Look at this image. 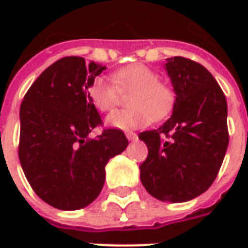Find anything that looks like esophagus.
Instances as JSON below:
<instances>
[{"instance_id":"esophagus-1","label":"esophagus","mask_w":248,"mask_h":248,"mask_svg":"<svg viewBox=\"0 0 248 248\" xmlns=\"http://www.w3.org/2000/svg\"><path fill=\"white\" fill-rule=\"evenodd\" d=\"M126 138L129 140H135L138 137H137V134L133 133V131H127V133H126Z\"/></svg>"}]
</instances>
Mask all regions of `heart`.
<instances>
[{
	"label": "heart",
	"mask_w": 248,
	"mask_h": 248,
	"mask_svg": "<svg viewBox=\"0 0 248 248\" xmlns=\"http://www.w3.org/2000/svg\"><path fill=\"white\" fill-rule=\"evenodd\" d=\"M113 78L98 77L90 85L89 93L93 105L102 113L117 108L121 94L133 93L129 110L115 111L106 118L110 127L131 130L162 119L170 113L175 102V93L159 76L145 65H131L115 71Z\"/></svg>",
	"instance_id": "b5f03b06"
}]
</instances>
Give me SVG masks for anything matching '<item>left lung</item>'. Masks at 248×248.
Instances as JSON below:
<instances>
[{
  "label": "left lung",
  "mask_w": 248,
  "mask_h": 248,
  "mask_svg": "<svg viewBox=\"0 0 248 248\" xmlns=\"http://www.w3.org/2000/svg\"><path fill=\"white\" fill-rule=\"evenodd\" d=\"M166 70L177 98L172 115L159 129L140 134L149 149L140 181L159 201L186 202L206 191L222 166L229 146L227 102L201 63L172 57Z\"/></svg>",
  "instance_id": "1"
}]
</instances>
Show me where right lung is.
<instances>
[{
  "label": "right lung",
  "mask_w": 248,
  "mask_h": 248,
  "mask_svg": "<svg viewBox=\"0 0 248 248\" xmlns=\"http://www.w3.org/2000/svg\"><path fill=\"white\" fill-rule=\"evenodd\" d=\"M105 66L82 57H63L42 71L19 108L18 156L38 197L60 210H79L95 199L105 166L127 147L119 129L89 138L102 119L89 87Z\"/></svg>",
  "instance_id": "obj_1"
}]
</instances>
